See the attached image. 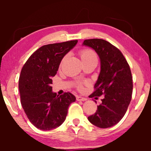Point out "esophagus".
I'll return each instance as SVG.
<instances>
[{
  "label": "esophagus",
  "instance_id": "1",
  "mask_svg": "<svg viewBox=\"0 0 151 151\" xmlns=\"http://www.w3.org/2000/svg\"><path fill=\"white\" fill-rule=\"evenodd\" d=\"M76 100L78 101H86V98H82L81 96H77L76 97Z\"/></svg>",
  "mask_w": 151,
  "mask_h": 151
}]
</instances>
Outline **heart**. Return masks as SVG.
Returning a JSON list of instances; mask_svg holds the SVG:
<instances>
[{
	"instance_id": "1",
	"label": "heart",
	"mask_w": 151,
	"mask_h": 151,
	"mask_svg": "<svg viewBox=\"0 0 151 151\" xmlns=\"http://www.w3.org/2000/svg\"><path fill=\"white\" fill-rule=\"evenodd\" d=\"M80 58H81L82 61L84 60H88L92 59V58H96V55L90 49H83L80 51ZM79 86H80L79 85Z\"/></svg>"
}]
</instances>
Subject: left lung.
I'll return each mask as SVG.
<instances>
[{"label":"left lung","mask_w":151,"mask_h":151,"mask_svg":"<svg viewBox=\"0 0 151 151\" xmlns=\"http://www.w3.org/2000/svg\"><path fill=\"white\" fill-rule=\"evenodd\" d=\"M83 46L92 48L100 60V72L91 97L104 96L102 103L88 121L99 128L106 129L122 119L131 102L133 79L127 60L118 49L102 39H88Z\"/></svg>","instance_id":"1"}]
</instances>
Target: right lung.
<instances>
[{
    "mask_svg": "<svg viewBox=\"0 0 151 151\" xmlns=\"http://www.w3.org/2000/svg\"><path fill=\"white\" fill-rule=\"evenodd\" d=\"M78 43L71 40L41 47L29 58L20 72L18 88L20 102L31 123L49 131L65 122L76 97L71 93L57 96L52 91V78L64 56Z\"/></svg>",
    "mask_w": 151,
    "mask_h": 151,
    "instance_id": "add662e5",
    "label": "right lung"
}]
</instances>
